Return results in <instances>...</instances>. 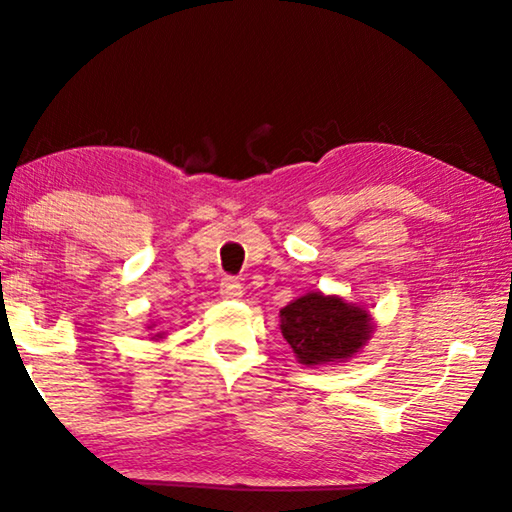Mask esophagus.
Masks as SVG:
<instances>
[{
  "mask_svg": "<svg viewBox=\"0 0 512 512\" xmlns=\"http://www.w3.org/2000/svg\"><path fill=\"white\" fill-rule=\"evenodd\" d=\"M244 287L235 280V277H223L221 280V296L223 298H241Z\"/></svg>",
  "mask_w": 512,
  "mask_h": 512,
  "instance_id": "obj_1",
  "label": "esophagus"
}]
</instances>
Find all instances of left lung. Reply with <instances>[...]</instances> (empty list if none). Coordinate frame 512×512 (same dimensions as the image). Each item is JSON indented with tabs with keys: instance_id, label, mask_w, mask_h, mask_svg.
I'll return each instance as SVG.
<instances>
[{
	"instance_id": "8db88e82",
	"label": "left lung",
	"mask_w": 512,
	"mask_h": 512,
	"mask_svg": "<svg viewBox=\"0 0 512 512\" xmlns=\"http://www.w3.org/2000/svg\"><path fill=\"white\" fill-rule=\"evenodd\" d=\"M282 336L302 366H323L354 357L375 332L363 305L320 291L300 296L280 311Z\"/></svg>"
}]
</instances>
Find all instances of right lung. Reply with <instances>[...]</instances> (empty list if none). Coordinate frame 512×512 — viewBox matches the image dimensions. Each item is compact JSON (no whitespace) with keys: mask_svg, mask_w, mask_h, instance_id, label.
I'll list each match as a JSON object with an SVG mask.
<instances>
[{"mask_svg":"<svg viewBox=\"0 0 512 512\" xmlns=\"http://www.w3.org/2000/svg\"><path fill=\"white\" fill-rule=\"evenodd\" d=\"M153 339H162V334H155V336H153Z\"/></svg>","mask_w":512,"mask_h":512,"instance_id":"obj_1","label":"right lung"}]
</instances>
